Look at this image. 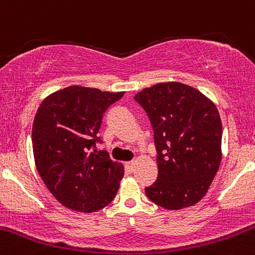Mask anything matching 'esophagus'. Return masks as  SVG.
<instances>
[{
    "mask_svg": "<svg viewBox=\"0 0 255 255\" xmlns=\"http://www.w3.org/2000/svg\"><path fill=\"white\" fill-rule=\"evenodd\" d=\"M125 168H127L128 172H133V169H135V162H128V163L125 164Z\"/></svg>",
    "mask_w": 255,
    "mask_h": 255,
    "instance_id": "1",
    "label": "esophagus"
}]
</instances>
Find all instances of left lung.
<instances>
[{"label": "left lung", "mask_w": 255, "mask_h": 255, "mask_svg": "<svg viewBox=\"0 0 255 255\" xmlns=\"http://www.w3.org/2000/svg\"><path fill=\"white\" fill-rule=\"evenodd\" d=\"M154 131L158 177L145 188L167 210L195 205L209 190L222 158V123L211 99L180 82L157 83L133 97Z\"/></svg>", "instance_id": "1"}]
</instances>
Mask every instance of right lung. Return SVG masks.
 Segmentation results:
<instances>
[{
	"label": "right lung",
	"mask_w": 255,
	"mask_h": 255,
	"mask_svg": "<svg viewBox=\"0 0 255 255\" xmlns=\"http://www.w3.org/2000/svg\"><path fill=\"white\" fill-rule=\"evenodd\" d=\"M125 92L70 86L41 102L33 123L31 141L36 169L60 204L78 212H96L109 205L124 177L96 143L106 110Z\"/></svg>",
	"instance_id": "add662e5"
}]
</instances>
